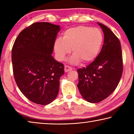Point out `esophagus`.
Returning a JSON list of instances; mask_svg holds the SVG:
<instances>
[{"instance_id": "obj_1", "label": "esophagus", "mask_w": 134, "mask_h": 134, "mask_svg": "<svg viewBox=\"0 0 134 134\" xmlns=\"http://www.w3.org/2000/svg\"><path fill=\"white\" fill-rule=\"evenodd\" d=\"M72 68L70 66H68V65H65L64 67V71L65 72H68V71H70L72 70Z\"/></svg>"}]
</instances>
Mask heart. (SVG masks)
<instances>
[{
    "mask_svg": "<svg viewBox=\"0 0 134 134\" xmlns=\"http://www.w3.org/2000/svg\"><path fill=\"white\" fill-rule=\"evenodd\" d=\"M103 41L100 29L87 26H77L68 29L63 33L62 38L57 39L54 49L60 61L64 60L72 49L74 55L70 59L71 63L82 61L89 63L98 55Z\"/></svg>",
    "mask_w": 134,
    "mask_h": 134,
    "instance_id": "obj_1",
    "label": "heart"
}]
</instances>
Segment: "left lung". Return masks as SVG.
Listing matches in <instances>:
<instances>
[{
	"instance_id": "1",
	"label": "left lung",
	"mask_w": 134,
	"mask_h": 134,
	"mask_svg": "<svg viewBox=\"0 0 134 134\" xmlns=\"http://www.w3.org/2000/svg\"><path fill=\"white\" fill-rule=\"evenodd\" d=\"M104 34V43L94 62L77 70L78 89L82 97L90 103H98L116 89L123 71L121 42L113 32L97 23Z\"/></svg>"
}]
</instances>
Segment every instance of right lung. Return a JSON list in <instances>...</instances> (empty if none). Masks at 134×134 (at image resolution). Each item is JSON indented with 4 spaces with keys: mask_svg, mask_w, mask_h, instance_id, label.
Listing matches in <instances>:
<instances>
[{
    "mask_svg": "<svg viewBox=\"0 0 134 134\" xmlns=\"http://www.w3.org/2000/svg\"><path fill=\"white\" fill-rule=\"evenodd\" d=\"M60 26L35 22L22 30L12 49L13 76L26 98L46 105L57 96L64 64L51 55Z\"/></svg>",
    "mask_w": 134,
    "mask_h": 134,
    "instance_id": "add662e5",
    "label": "right lung"
}]
</instances>
